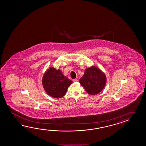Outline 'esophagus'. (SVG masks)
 Returning <instances> with one entry per match:
<instances>
[{"instance_id": "obj_1", "label": "esophagus", "mask_w": 146, "mask_h": 146, "mask_svg": "<svg viewBox=\"0 0 146 146\" xmlns=\"http://www.w3.org/2000/svg\"><path fill=\"white\" fill-rule=\"evenodd\" d=\"M73 81H74V82H78V80L74 79L73 80Z\"/></svg>"}]
</instances>
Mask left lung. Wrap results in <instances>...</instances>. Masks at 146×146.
<instances>
[{"mask_svg":"<svg viewBox=\"0 0 146 146\" xmlns=\"http://www.w3.org/2000/svg\"><path fill=\"white\" fill-rule=\"evenodd\" d=\"M79 82L88 94L94 95L104 89L106 83V77L99 68L92 66L85 69Z\"/></svg>","mask_w":146,"mask_h":146,"instance_id":"left-lung-1","label":"left lung"}]
</instances>
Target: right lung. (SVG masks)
I'll return each mask as SVG.
<instances>
[{
    "label": "right lung",
    "mask_w": 146,
    "mask_h": 146,
    "mask_svg": "<svg viewBox=\"0 0 146 146\" xmlns=\"http://www.w3.org/2000/svg\"><path fill=\"white\" fill-rule=\"evenodd\" d=\"M42 83L45 91L49 96L61 98L65 94L72 81L64 76L60 69L51 67L45 72Z\"/></svg>",
    "instance_id": "obj_1"
}]
</instances>
